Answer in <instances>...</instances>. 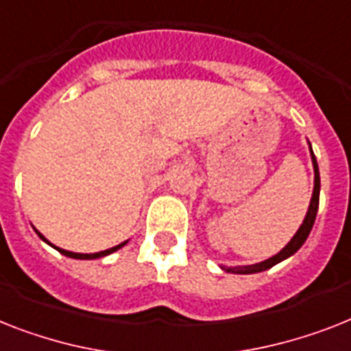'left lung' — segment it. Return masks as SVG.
Segmentation results:
<instances>
[{
  "label": "left lung",
  "mask_w": 351,
  "mask_h": 351,
  "mask_svg": "<svg viewBox=\"0 0 351 351\" xmlns=\"http://www.w3.org/2000/svg\"><path fill=\"white\" fill-rule=\"evenodd\" d=\"M312 151V147H310ZM312 162H314V173H315V180H314V195H312V200H310V207H308V213L304 216V221L303 225L299 227V230L295 232V236L290 240V243L285 247L281 252H278L276 256L269 258L267 261H261V263H256V265H250V267H238V269H225L227 272H236V274H254V272H263V270L270 269V267H274L276 263L279 261H283L287 259L289 256H292L294 252H298L301 249V245L306 241L308 238L310 230L314 227V221H315V216H317V209H319V189H321V180H319V167H317V160H315L314 153H312Z\"/></svg>",
  "instance_id": "1"
}]
</instances>
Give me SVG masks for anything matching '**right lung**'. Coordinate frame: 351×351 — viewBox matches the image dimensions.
<instances>
[{
	"mask_svg": "<svg viewBox=\"0 0 351 351\" xmlns=\"http://www.w3.org/2000/svg\"><path fill=\"white\" fill-rule=\"evenodd\" d=\"M37 234H39V232H37ZM41 236V240H45V238H43V234H39ZM47 241V240H45ZM48 245H52L50 243V241H47ZM124 245H126V241H124V243H121V245H117V247H111V249H108V250H102V252H95V254H77V252H68V250H64V249H56L59 250V252H61V254H64V256H68V258H75V259H97V258H102V256H108V254H111V252H115V250H119L121 249V247H124ZM53 247V245H52Z\"/></svg>",
	"mask_w": 351,
	"mask_h": 351,
	"instance_id": "add662e5",
	"label": "right lung"
}]
</instances>
